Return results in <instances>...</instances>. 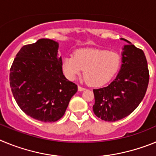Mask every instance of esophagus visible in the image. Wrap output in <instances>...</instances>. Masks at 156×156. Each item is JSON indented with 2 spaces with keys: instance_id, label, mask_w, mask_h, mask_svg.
<instances>
[{
  "instance_id": "esophagus-1",
  "label": "esophagus",
  "mask_w": 156,
  "mask_h": 156,
  "mask_svg": "<svg viewBox=\"0 0 156 156\" xmlns=\"http://www.w3.org/2000/svg\"><path fill=\"white\" fill-rule=\"evenodd\" d=\"M86 90L85 88L82 87H80V86H78V90H79V91H83V90Z\"/></svg>"
}]
</instances>
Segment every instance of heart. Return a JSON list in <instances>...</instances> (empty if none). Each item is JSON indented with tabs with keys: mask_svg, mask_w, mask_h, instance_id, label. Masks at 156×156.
<instances>
[{
	"mask_svg": "<svg viewBox=\"0 0 156 156\" xmlns=\"http://www.w3.org/2000/svg\"><path fill=\"white\" fill-rule=\"evenodd\" d=\"M120 66L121 57L117 52L96 48L80 49L74 56H66L62 62L63 73L69 80H75L84 69L85 80L93 87L109 82Z\"/></svg>",
	"mask_w": 156,
	"mask_h": 156,
	"instance_id": "obj_1",
	"label": "heart"
}]
</instances>
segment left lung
Wrapping results in <instances>:
<instances>
[{"mask_svg":"<svg viewBox=\"0 0 156 156\" xmlns=\"http://www.w3.org/2000/svg\"><path fill=\"white\" fill-rule=\"evenodd\" d=\"M122 40L128 44L122 49L119 73L108 86L93 90L94 112L108 122L118 121L132 113L144 98L149 81L144 51Z\"/></svg>","mask_w":156,"mask_h":156,"instance_id":"obj_1","label":"left lung"}]
</instances>
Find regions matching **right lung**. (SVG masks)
Masks as SVG:
<instances>
[{"label": "right lung", "mask_w": 156, "mask_h": 156, "mask_svg": "<svg viewBox=\"0 0 156 156\" xmlns=\"http://www.w3.org/2000/svg\"><path fill=\"white\" fill-rule=\"evenodd\" d=\"M58 47L50 39L25 45L10 69L11 89L19 108L45 122L61 119L77 91V85L63 75Z\"/></svg>", "instance_id": "right-lung-1"}]
</instances>
